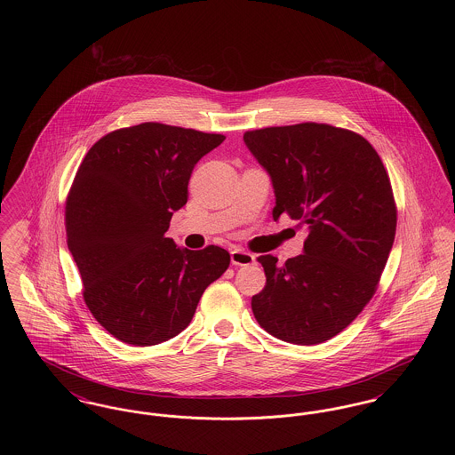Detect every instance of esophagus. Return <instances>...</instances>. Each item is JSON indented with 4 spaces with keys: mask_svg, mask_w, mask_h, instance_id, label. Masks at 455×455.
Wrapping results in <instances>:
<instances>
[{
    "mask_svg": "<svg viewBox=\"0 0 455 455\" xmlns=\"http://www.w3.org/2000/svg\"><path fill=\"white\" fill-rule=\"evenodd\" d=\"M230 258H232V264H234V266H251V264L256 262V256L251 254V252H247V251H243V249L232 251Z\"/></svg>",
    "mask_w": 455,
    "mask_h": 455,
    "instance_id": "1",
    "label": "esophagus"
}]
</instances>
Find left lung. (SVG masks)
Listing matches in <instances>:
<instances>
[{
    "label": "left lung",
    "mask_w": 455,
    "mask_h": 455,
    "mask_svg": "<svg viewBox=\"0 0 455 455\" xmlns=\"http://www.w3.org/2000/svg\"><path fill=\"white\" fill-rule=\"evenodd\" d=\"M243 141L271 175L273 218L308 230L299 258L283 266L258 258L266 284L252 297L254 317L286 343H324L371 300L389 259L397 225L389 173L362 134L324 123L245 131Z\"/></svg>",
    "instance_id": "obj_1"
}]
</instances>
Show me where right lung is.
I'll use <instances>...</instances> for the list:
<instances>
[{"mask_svg":"<svg viewBox=\"0 0 455 455\" xmlns=\"http://www.w3.org/2000/svg\"><path fill=\"white\" fill-rule=\"evenodd\" d=\"M223 140L141 123L102 136L80 164L66 197L68 249L88 310L119 341L153 347L177 336L227 271L225 249H179L165 237L196 164Z\"/></svg>","mask_w":455,"mask_h":455,"instance_id":"obj_1","label":"right lung"}]
</instances>
